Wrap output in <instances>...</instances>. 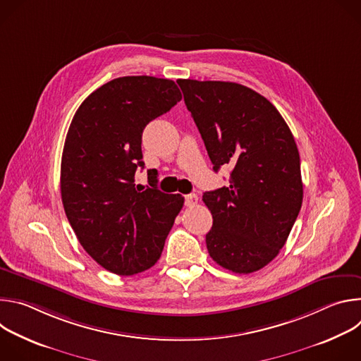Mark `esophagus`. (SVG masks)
I'll list each match as a JSON object with an SVG mask.
<instances>
[{"instance_id":"obj_1","label":"esophagus","mask_w":361,"mask_h":361,"mask_svg":"<svg viewBox=\"0 0 361 361\" xmlns=\"http://www.w3.org/2000/svg\"><path fill=\"white\" fill-rule=\"evenodd\" d=\"M198 202V197L195 194H187L184 197V204L187 207H194V205Z\"/></svg>"}]
</instances>
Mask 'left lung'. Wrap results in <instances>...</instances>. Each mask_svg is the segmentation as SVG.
Instances as JSON below:
<instances>
[{
    "instance_id": "8db88e82",
    "label": "left lung",
    "mask_w": 361,
    "mask_h": 361,
    "mask_svg": "<svg viewBox=\"0 0 361 361\" xmlns=\"http://www.w3.org/2000/svg\"><path fill=\"white\" fill-rule=\"evenodd\" d=\"M213 170L231 167L230 185L205 191L213 216L205 235L212 259L248 274L267 266L286 244L302 202L294 137L271 102L228 81L177 80Z\"/></svg>"
}]
</instances>
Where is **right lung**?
I'll list each match as a JSON object with an SVG mask.
<instances>
[{"label": "right lung", "instance_id": "1", "mask_svg": "<svg viewBox=\"0 0 361 361\" xmlns=\"http://www.w3.org/2000/svg\"><path fill=\"white\" fill-rule=\"evenodd\" d=\"M181 99L174 81L120 77L91 92L70 124L61 159V198L82 248L106 270L133 276L157 263L184 197L157 188L148 170L145 190L134 176L144 169L145 126Z\"/></svg>", "mask_w": 361, "mask_h": 361}]
</instances>
